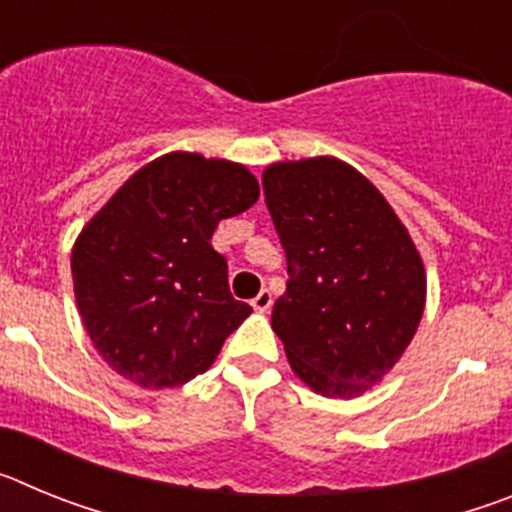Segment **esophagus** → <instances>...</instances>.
Masks as SVG:
<instances>
[{
	"mask_svg": "<svg viewBox=\"0 0 512 512\" xmlns=\"http://www.w3.org/2000/svg\"><path fill=\"white\" fill-rule=\"evenodd\" d=\"M271 302H274V297H271L269 289H261L259 295H256L251 300V305H253V310H256V312H269L271 310Z\"/></svg>",
	"mask_w": 512,
	"mask_h": 512,
	"instance_id": "obj_1",
	"label": "esophagus"
}]
</instances>
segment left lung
I'll return each mask as SVG.
<instances>
[{"mask_svg": "<svg viewBox=\"0 0 512 512\" xmlns=\"http://www.w3.org/2000/svg\"><path fill=\"white\" fill-rule=\"evenodd\" d=\"M264 197L289 282L271 328L292 372L323 397L364 395L400 361L425 310V266L408 228L336 156L277 161Z\"/></svg>", "mask_w": 512, "mask_h": 512, "instance_id": "1", "label": "left lung"}]
</instances>
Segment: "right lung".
Masks as SVG:
<instances>
[{
	"label": "right lung",
	"instance_id": "obj_1",
	"mask_svg": "<svg viewBox=\"0 0 512 512\" xmlns=\"http://www.w3.org/2000/svg\"><path fill=\"white\" fill-rule=\"evenodd\" d=\"M259 200L243 164L171 151L135 171L71 248L76 307L94 348L146 390L205 374L251 315L210 238Z\"/></svg>",
	"mask_w": 512,
	"mask_h": 512
}]
</instances>
